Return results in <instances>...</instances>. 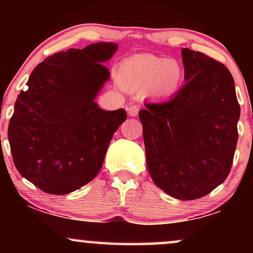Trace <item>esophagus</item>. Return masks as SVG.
I'll use <instances>...</instances> for the list:
<instances>
[{"label": "esophagus", "mask_w": 253, "mask_h": 253, "mask_svg": "<svg viewBox=\"0 0 253 253\" xmlns=\"http://www.w3.org/2000/svg\"><path fill=\"white\" fill-rule=\"evenodd\" d=\"M139 113V107L138 106H130L128 108V115L129 117H136Z\"/></svg>", "instance_id": "34e87169"}]
</instances>
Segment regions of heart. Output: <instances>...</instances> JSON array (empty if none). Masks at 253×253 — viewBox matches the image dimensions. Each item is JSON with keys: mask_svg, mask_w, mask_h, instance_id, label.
Here are the masks:
<instances>
[{"mask_svg": "<svg viewBox=\"0 0 253 253\" xmlns=\"http://www.w3.org/2000/svg\"><path fill=\"white\" fill-rule=\"evenodd\" d=\"M121 85L136 95L167 100L184 83V68L177 59L140 54L125 59L119 70Z\"/></svg>", "mask_w": 253, "mask_h": 253, "instance_id": "obj_1", "label": "heart"}]
</instances>
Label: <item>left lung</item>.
Masks as SVG:
<instances>
[{
    "label": "left lung",
    "mask_w": 253,
    "mask_h": 253,
    "mask_svg": "<svg viewBox=\"0 0 253 253\" xmlns=\"http://www.w3.org/2000/svg\"><path fill=\"white\" fill-rule=\"evenodd\" d=\"M185 84L169 101L145 103L146 163L155 184L178 200H195L227 178L240 118L234 80L213 58L182 50Z\"/></svg>",
    "instance_id": "left-lung-1"
}]
</instances>
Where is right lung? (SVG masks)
<instances>
[{
    "label": "right lung",
    "instance_id": "1",
    "mask_svg": "<svg viewBox=\"0 0 253 253\" xmlns=\"http://www.w3.org/2000/svg\"><path fill=\"white\" fill-rule=\"evenodd\" d=\"M118 45L96 42L47 57L16 98L8 140L20 175L42 191L65 195L96 177L126 110H103L95 98L108 82L103 63Z\"/></svg>",
    "mask_w": 253,
    "mask_h": 253
}]
</instances>
